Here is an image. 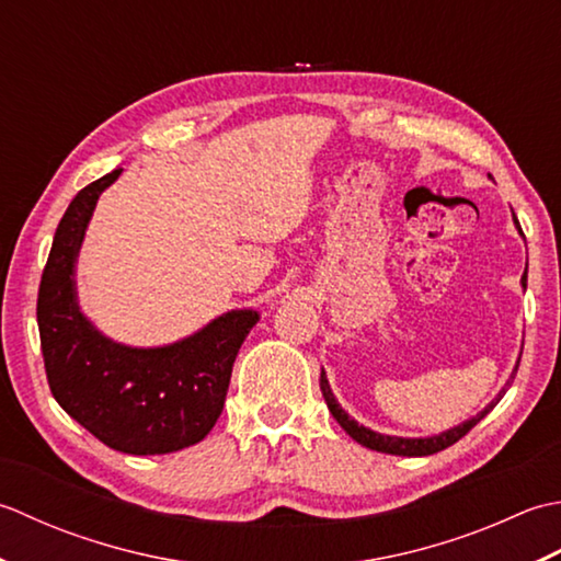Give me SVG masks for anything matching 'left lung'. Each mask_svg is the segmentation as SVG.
Instances as JSON below:
<instances>
[{
	"mask_svg": "<svg viewBox=\"0 0 561 561\" xmlns=\"http://www.w3.org/2000/svg\"><path fill=\"white\" fill-rule=\"evenodd\" d=\"M516 225H518V220H516ZM520 283H523V288H525V285H528V268H525ZM518 365H520V358H518ZM518 365H516V370H513V377H516V373H518ZM508 385H511V382H508ZM319 387H322L324 402H327V407H329V411H331V416H334V419L339 421V426L344 428L353 440L365 445V448L377 450V453L404 455V457H424V455H433V453H440V450H445V448H450L453 443H457L462 436H467V433H470V431L479 424V421H482V419L489 414V411L501 402V397L506 394V387H504V390H501V392L496 394V399H491V402H489L482 411H479L477 416H472L470 421H465V424L455 426V428H450V431L438 433V436H431V438H399V436H385V433L370 431V428L360 426L358 421H353V419L346 414V411L339 407L336 397H334V392H331V387H329V380H327L324 370H322V377H319Z\"/></svg>",
	"mask_w": 561,
	"mask_h": 561,
	"instance_id": "1",
	"label": "left lung"
}]
</instances>
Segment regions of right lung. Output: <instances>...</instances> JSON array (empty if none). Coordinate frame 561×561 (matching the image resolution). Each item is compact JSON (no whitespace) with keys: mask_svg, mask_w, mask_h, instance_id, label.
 I'll list each match as a JSON object with an SVG mask.
<instances>
[{"mask_svg":"<svg viewBox=\"0 0 561 561\" xmlns=\"http://www.w3.org/2000/svg\"><path fill=\"white\" fill-rule=\"evenodd\" d=\"M121 171L79 191L57 225L38 288L41 351L57 404L91 436L128 455H164L196 445L220 419L234 358L259 312L232 310L159 348L116 344L89 322L77 302L75 264L101 191Z\"/></svg>","mask_w":561,"mask_h":561,"instance_id":"add662e5","label":"right lung"}]
</instances>
